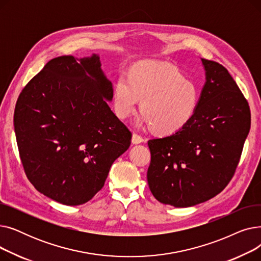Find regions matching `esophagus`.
<instances>
[{
  "label": "esophagus",
  "instance_id": "obj_1",
  "mask_svg": "<svg viewBox=\"0 0 261 261\" xmlns=\"http://www.w3.org/2000/svg\"><path fill=\"white\" fill-rule=\"evenodd\" d=\"M143 142H144V139L142 138L141 135L136 134V133H133V134H132V143H133L134 145L141 144V143H143Z\"/></svg>",
  "mask_w": 261,
  "mask_h": 261
}]
</instances>
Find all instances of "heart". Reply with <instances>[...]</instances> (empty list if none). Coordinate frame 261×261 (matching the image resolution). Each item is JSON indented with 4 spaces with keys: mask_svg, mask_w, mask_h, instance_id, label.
Wrapping results in <instances>:
<instances>
[{
    "mask_svg": "<svg viewBox=\"0 0 261 261\" xmlns=\"http://www.w3.org/2000/svg\"><path fill=\"white\" fill-rule=\"evenodd\" d=\"M141 101L138 125L151 126L158 134H171L194 117L200 91L174 65L163 61H142L131 71L130 78L118 77L113 91V108L120 119L135 112Z\"/></svg>",
    "mask_w": 261,
    "mask_h": 261,
    "instance_id": "heart-1",
    "label": "heart"
}]
</instances>
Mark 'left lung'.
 <instances>
[{"mask_svg":"<svg viewBox=\"0 0 261 261\" xmlns=\"http://www.w3.org/2000/svg\"><path fill=\"white\" fill-rule=\"evenodd\" d=\"M201 61L205 84L194 117L179 131L148 142L149 188L158 201L174 207L194 206L221 193L251 127L249 103L228 71Z\"/></svg>","mask_w":261,"mask_h":261,"instance_id":"left-lung-1","label":"left lung"}]
</instances>
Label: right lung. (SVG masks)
<instances>
[{"label":"right lung","instance_id":"obj_1","mask_svg":"<svg viewBox=\"0 0 261 261\" xmlns=\"http://www.w3.org/2000/svg\"><path fill=\"white\" fill-rule=\"evenodd\" d=\"M113 86L100 57L48 61L21 92L13 125L25 173L39 193L84 204L103 187L131 132L111 111Z\"/></svg>","mask_w":261,"mask_h":261}]
</instances>
